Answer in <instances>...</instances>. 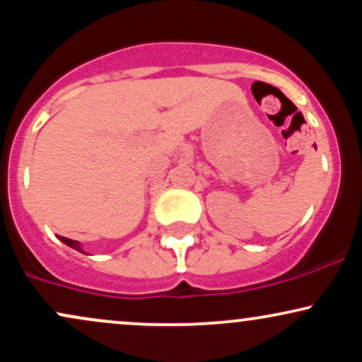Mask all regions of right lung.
Here are the masks:
<instances>
[{
	"instance_id": "right-lung-1",
	"label": "right lung",
	"mask_w": 362,
	"mask_h": 362,
	"mask_svg": "<svg viewBox=\"0 0 362 362\" xmlns=\"http://www.w3.org/2000/svg\"><path fill=\"white\" fill-rule=\"evenodd\" d=\"M59 240H61L62 243H66V245H68V247L74 248V250H78V252H81V253H86V252H83V248H81L80 242H76V240H69V238H64V236H59Z\"/></svg>"
}]
</instances>
